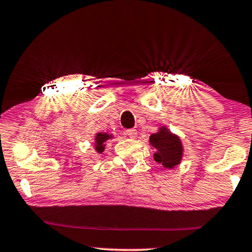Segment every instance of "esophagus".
<instances>
[{
  "label": "esophagus",
  "instance_id": "1",
  "mask_svg": "<svg viewBox=\"0 0 252 252\" xmlns=\"http://www.w3.org/2000/svg\"><path fill=\"white\" fill-rule=\"evenodd\" d=\"M126 134L129 136V138H131V139H134V138L137 137V130L136 129H127Z\"/></svg>",
  "mask_w": 252,
  "mask_h": 252
}]
</instances>
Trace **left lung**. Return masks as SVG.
I'll return each mask as SVG.
<instances>
[{
  "label": "left lung",
  "instance_id": "8db88e82",
  "mask_svg": "<svg viewBox=\"0 0 252 252\" xmlns=\"http://www.w3.org/2000/svg\"><path fill=\"white\" fill-rule=\"evenodd\" d=\"M150 145L154 150V160L165 169H173L182 162L184 155L182 140L165 126L158 127L157 133L151 134Z\"/></svg>",
  "mask_w": 252,
  "mask_h": 252
}]
</instances>
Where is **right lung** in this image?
<instances>
[{
    "label": "right lung",
    "instance_id": "add662e5",
    "mask_svg": "<svg viewBox=\"0 0 252 252\" xmlns=\"http://www.w3.org/2000/svg\"><path fill=\"white\" fill-rule=\"evenodd\" d=\"M113 134H108L107 132H99L94 137V150L97 153L101 154L105 151V143L109 139H112Z\"/></svg>",
    "mask_w": 252,
    "mask_h": 252
}]
</instances>
